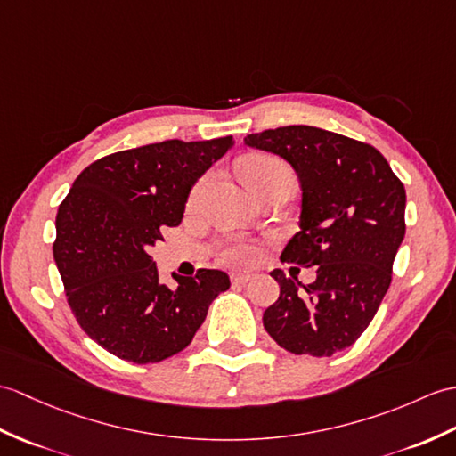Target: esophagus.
<instances>
[{
	"label": "esophagus",
	"instance_id": "1",
	"mask_svg": "<svg viewBox=\"0 0 456 456\" xmlns=\"http://www.w3.org/2000/svg\"><path fill=\"white\" fill-rule=\"evenodd\" d=\"M250 280H252L250 273H232V276H231V281L237 283V285H245V283H248Z\"/></svg>",
	"mask_w": 456,
	"mask_h": 456
}]
</instances>
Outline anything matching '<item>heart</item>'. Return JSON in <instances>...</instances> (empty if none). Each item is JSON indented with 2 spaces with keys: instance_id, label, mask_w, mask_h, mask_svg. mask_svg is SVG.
<instances>
[{
  "instance_id": "heart-1",
  "label": "heart",
  "mask_w": 456,
  "mask_h": 456,
  "mask_svg": "<svg viewBox=\"0 0 456 456\" xmlns=\"http://www.w3.org/2000/svg\"><path fill=\"white\" fill-rule=\"evenodd\" d=\"M240 176L247 183V186L254 190L260 184L268 183V180L280 178V176H291V173L281 161H278V159H273L270 155H250L247 159H242ZM200 190H202V184H198L192 190V200L198 198ZM254 256H256V250H254V247L250 245H245V242L232 245L224 252V260L231 264H248L254 260Z\"/></svg>"
}]
</instances>
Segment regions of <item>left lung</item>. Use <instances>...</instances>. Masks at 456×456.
Segmentation results:
<instances>
[{"instance_id":"left-lung-1","label":"left lung","mask_w":456,"mask_h":456,"mask_svg":"<svg viewBox=\"0 0 456 456\" xmlns=\"http://www.w3.org/2000/svg\"><path fill=\"white\" fill-rule=\"evenodd\" d=\"M245 143L295 168L301 231L281 260L319 266L303 289L281 270L270 273L280 297L264 311V328L295 355L330 357L365 332L388 291L406 232L404 184L373 145L313 126L264 130Z\"/></svg>"}]
</instances>
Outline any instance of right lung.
<instances>
[{
	"label": "right lung",
	"mask_w": 456,
	"mask_h": 456,
	"mask_svg": "<svg viewBox=\"0 0 456 456\" xmlns=\"http://www.w3.org/2000/svg\"><path fill=\"white\" fill-rule=\"evenodd\" d=\"M232 137L167 140L91 163L56 216L54 260L71 313L91 340L132 363H157L192 342L211 301L229 289L221 270L159 281L150 247L183 221L190 190Z\"/></svg>",
	"instance_id": "1"
}]
</instances>
